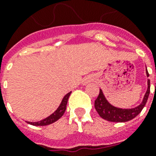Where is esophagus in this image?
Listing matches in <instances>:
<instances>
[{
  "mask_svg": "<svg viewBox=\"0 0 156 156\" xmlns=\"http://www.w3.org/2000/svg\"><path fill=\"white\" fill-rule=\"evenodd\" d=\"M90 78H85V80L83 81V84L85 85V84H87V83H88V82H90Z\"/></svg>",
  "mask_w": 156,
  "mask_h": 156,
  "instance_id": "1",
  "label": "esophagus"
}]
</instances>
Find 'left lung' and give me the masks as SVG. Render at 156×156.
Returning a JSON list of instances; mask_svg holds the SVG:
<instances>
[{"mask_svg": "<svg viewBox=\"0 0 156 156\" xmlns=\"http://www.w3.org/2000/svg\"><path fill=\"white\" fill-rule=\"evenodd\" d=\"M146 73L148 78L149 73L147 67H146ZM149 94H150V79H147V90L143 96V101L141 102V104L132 108H122L110 104L105 97L103 90L100 89L99 96L95 101V110L97 111L100 117H102L106 121H112V122H126L133 119L140 113L147 101Z\"/></svg>", "mask_w": 156, "mask_h": 156, "instance_id": "1", "label": "left lung"}]
</instances>
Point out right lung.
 <instances>
[{
  "label": "right lung",
  "instance_id": "obj_1",
  "mask_svg": "<svg viewBox=\"0 0 156 156\" xmlns=\"http://www.w3.org/2000/svg\"><path fill=\"white\" fill-rule=\"evenodd\" d=\"M71 94L70 92L67 93L64 98L61 100V103L60 104L59 107L56 108V110L53 113H52L50 116H48L46 118L43 119L40 121H35V122H30V121H27L28 124L30 125H32V126H48V125H50V124L54 123L55 121H58L59 119L61 118V116H63V114L65 113L66 109V105H67V102H68L69 97Z\"/></svg>",
  "mask_w": 156,
  "mask_h": 156
}]
</instances>
